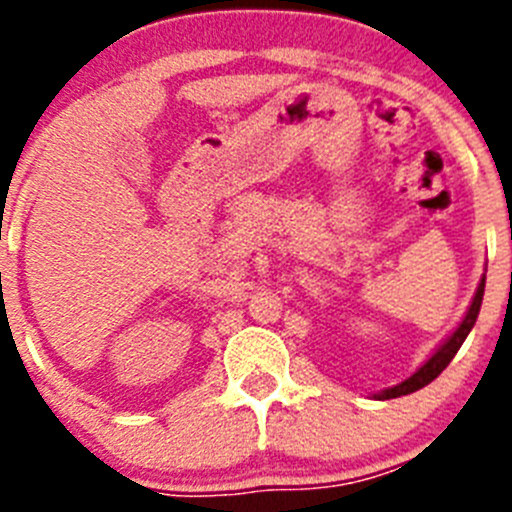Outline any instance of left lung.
<instances>
[{"mask_svg":"<svg viewBox=\"0 0 512 512\" xmlns=\"http://www.w3.org/2000/svg\"><path fill=\"white\" fill-rule=\"evenodd\" d=\"M482 297H485V277H482V282H479L477 292H474V300L472 305H469L467 315H464V320L459 323V328L451 333L446 341L441 343V346L436 348V354L431 356V359L425 361L423 366H420L418 372L413 374V377H408L405 382L395 384V387H390V390H382L377 392V400H392V397H402V395H410V392H418L423 390L425 384H431L433 379L438 377V374L446 369V366L451 364V359L456 356V351L461 348V343H464V338L469 336V330L474 328V323H477V315H479V307H482Z\"/></svg>","mask_w":512,"mask_h":512,"instance_id":"8db88e82","label":"left lung"}]
</instances>
